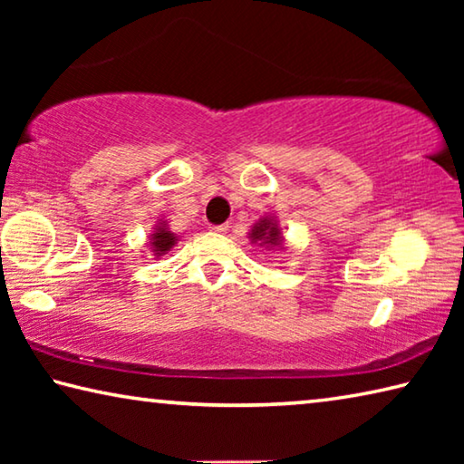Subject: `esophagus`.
Returning <instances> with one entry per match:
<instances>
[{"label": "esophagus", "mask_w": 464, "mask_h": 464, "mask_svg": "<svg viewBox=\"0 0 464 464\" xmlns=\"http://www.w3.org/2000/svg\"><path fill=\"white\" fill-rule=\"evenodd\" d=\"M210 231H213V233H227V231H229V225H215V227H210Z\"/></svg>", "instance_id": "34e87169"}]
</instances>
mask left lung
Here are the masks:
<instances>
[{
    "label": "left lung",
    "instance_id": "left-lung-1",
    "mask_svg": "<svg viewBox=\"0 0 464 464\" xmlns=\"http://www.w3.org/2000/svg\"><path fill=\"white\" fill-rule=\"evenodd\" d=\"M249 239L266 249H285V235L278 227V218L270 215L254 223L249 231Z\"/></svg>",
    "mask_w": 464,
    "mask_h": 464
}]
</instances>
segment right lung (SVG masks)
I'll return each instance as SVG.
<instances>
[{"label":"right lung","mask_w":464,"mask_h":464,"mask_svg":"<svg viewBox=\"0 0 464 464\" xmlns=\"http://www.w3.org/2000/svg\"><path fill=\"white\" fill-rule=\"evenodd\" d=\"M176 243H178V237L169 231L168 223L160 221L155 225V231L151 233V237H149L147 246L153 251L155 257H161V256H166L168 251L176 246Z\"/></svg>","instance_id":"right-lung-1"}]
</instances>
